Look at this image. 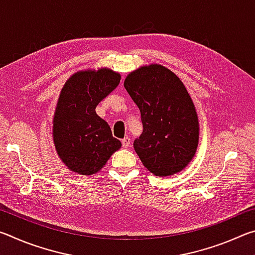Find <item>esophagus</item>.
<instances>
[{
	"instance_id": "1",
	"label": "esophagus",
	"mask_w": 255,
	"mask_h": 255,
	"mask_svg": "<svg viewBox=\"0 0 255 255\" xmlns=\"http://www.w3.org/2000/svg\"><path fill=\"white\" fill-rule=\"evenodd\" d=\"M122 143H123V146L125 148H127L128 146H129V144H130V138L129 137H125L124 139L122 140Z\"/></svg>"
}]
</instances>
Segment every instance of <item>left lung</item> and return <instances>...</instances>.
<instances>
[{
  "instance_id": "obj_1",
  "label": "left lung",
  "mask_w": 255,
  "mask_h": 255,
  "mask_svg": "<svg viewBox=\"0 0 255 255\" xmlns=\"http://www.w3.org/2000/svg\"><path fill=\"white\" fill-rule=\"evenodd\" d=\"M139 108L143 133L133 148L150 173L166 178L192 161L199 144L196 107L178 75L159 64L129 73L124 82Z\"/></svg>"
}]
</instances>
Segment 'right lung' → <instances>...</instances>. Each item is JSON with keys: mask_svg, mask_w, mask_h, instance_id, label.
Masks as SVG:
<instances>
[{"mask_svg": "<svg viewBox=\"0 0 255 255\" xmlns=\"http://www.w3.org/2000/svg\"><path fill=\"white\" fill-rule=\"evenodd\" d=\"M120 79L110 68H89L74 73L62 88L54 112L53 140L68 170L93 175L122 147L109 125L96 112L99 102L117 88Z\"/></svg>", "mask_w": 255, "mask_h": 255, "instance_id": "add662e5", "label": "right lung"}]
</instances>
